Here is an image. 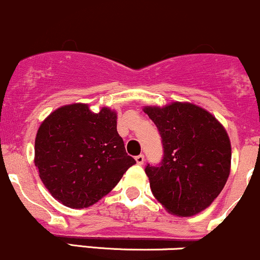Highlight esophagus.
<instances>
[{
	"label": "esophagus",
	"mask_w": 260,
	"mask_h": 260,
	"mask_svg": "<svg viewBox=\"0 0 260 260\" xmlns=\"http://www.w3.org/2000/svg\"><path fill=\"white\" fill-rule=\"evenodd\" d=\"M136 162H137L138 165H143V163H144V155L143 154L136 155Z\"/></svg>",
	"instance_id": "obj_1"
}]
</instances>
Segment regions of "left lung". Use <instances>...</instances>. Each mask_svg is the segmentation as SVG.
<instances>
[{
  "mask_svg": "<svg viewBox=\"0 0 260 260\" xmlns=\"http://www.w3.org/2000/svg\"><path fill=\"white\" fill-rule=\"evenodd\" d=\"M162 138L159 165L146 166L153 196L169 213L190 217L212 204L231 172V141L206 109L174 102L144 107Z\"/></svg>",
  "mask_w": 260,
  "mask_h": 260,
  "instance_id": "1",
  "label": "left lung"
}]
</instances>
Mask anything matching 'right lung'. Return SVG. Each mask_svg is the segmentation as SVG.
Here are the masks:
<instances>
[{"mask_svg": "<svg viewBox=\"0 0 260 260\" xmlns=\"http://www.w3.org/2000/svg\"><path fill=\"white\" fill-rule=\"evenodd\" d=\"M117 132V114L93 113L87 105L63 106L38 128L35 165L52 197L70 208H86L108 194L129 167Z\"/></svg>", "mask_w": 260, "mask_h": 260, "instance_id": "add662e5", "label": "right lung"}]
</instances>
